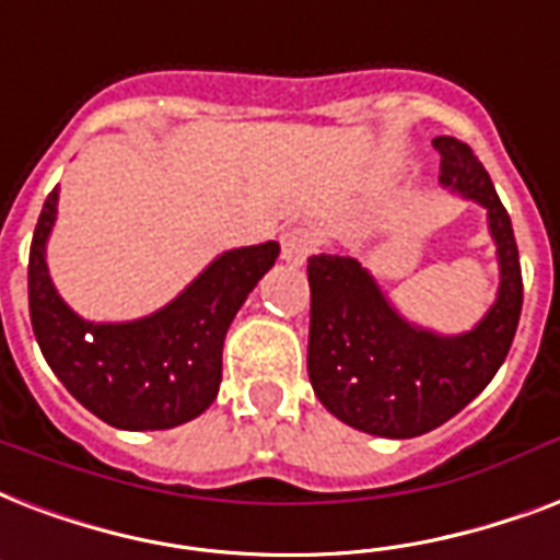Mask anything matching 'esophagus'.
<instances>
[{"mask_svg": "<svg viewBox=\"0 0 560 560\" xmlns=\"http://www.w3.org/2000/svg\"><path fill=\"white\" fill-rule=\"evenodd\" d=\"M315 245H318L315 233L303 231V228H292V231H285L280 236V259L289 262V266H303L306 257L315 250Z\"/></svg>", "mask_w": 560, "mask_h": 560, "instance_id": "1", "label": "esophagus"}]
</instances>
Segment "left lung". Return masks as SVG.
<instances>
[{"instance_id":"obj_1","label":"left lung","mask_w":560,"mask_h":560,"mask_svg":"<svg viewBox=\"0 0 560 560\" xmlns=\"http://www.w3.org/2000/svg\"><path fill=\"white\" fill-rule=\"evenodd\" d=\"M441 186L488 212L500 285L491 310L456 336L402 315L353 257H310V383L341 423L380 438H418L465 409L505 362L523 310L511 219L470 145L435 137Z\"/></svg>"}]
</instances>
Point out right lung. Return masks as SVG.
<instances>
[{
	"label": "right lung",
	"mask_w": 560,
	"mask_h": 560,
	"mask_svg": "<svg viewBox=\"0 0 560 560\" xmlns=\"http://www.w3.org/2000/svg\"><path fill=\"white\" fill-rule=\"evenodd\" d=\"M58 186L43 203L28 254V312L43 357L67 392L116 429H172L210 409L221 385L224 336L280 245L224 250L151 315L86 320L51 283L46 245Z\"/></svg>",
	"instance_id": "1"
}]
</instances>
